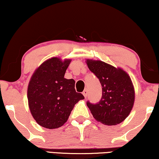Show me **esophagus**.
Returning <instances> with one entry per match:
<instances>
[{
  "label": "esophagus",
  "instance_id": "obj_1",
  "mask_svg": "<svg viewBox=\"0 0 159 159\" xmlns=\"http://www.w3.org/2000/svg\"><path fill=\"white\" fill-rule=\"evenodd\" d=\"M82 94H83L84 98H87V96H88V89H84V90L82 92Z\"/></svg>",
  "mask_w": 159,
  "mask_h": 159
}]
</instances>
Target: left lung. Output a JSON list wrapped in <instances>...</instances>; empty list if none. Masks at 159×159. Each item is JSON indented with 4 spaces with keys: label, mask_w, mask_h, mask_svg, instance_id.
<instances>
[{
    "label": "left lung",
    "mask_w": 159,
    "mask_h": 159,
    "mask_svg": "<svg viewBox=\"0 0 159 159\" xmlns=\"http://www.w3.org/2000/svg\"><path fill=\"white\" fill-rule=\"evenodd\" d=\"M87 64L102 86L100 101H87L93 117L106 125L121 123L129 114L134 104V90L129 76L122 69L101 61L87 60Z\"/></svg>",
    "instance_id": "obj_1"
}]
</instances>
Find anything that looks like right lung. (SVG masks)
Returning a JSON list of instances; mask_svg holds the SVG:
<instances>
[{
	"instance_id": "add662e5",
	"label": "right lung",
	"mask_w": 159,
	"mask_h": 159,
	"mask_svg": "<svg viewBox=\"0 0 159 159\" xmlns=\"http://www.w3.org/2000/svg\"><path fill=\"white\" fill-rule=\"evenodd\" d=\"M71 60L51 58L34 71L27 89L29 107L33 118L42 127L56 129L68 119L74 106L84 98L77 93L73 79L64 78Z\"/></svg>"
}]
</instances>
